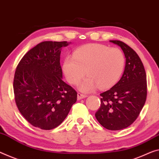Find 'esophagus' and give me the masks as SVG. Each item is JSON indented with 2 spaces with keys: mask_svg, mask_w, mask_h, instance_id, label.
Returning a JSON list of instances; mask_svg holds the SVG:
<instances>
[{
  "mask_svg": "<svg viewBox=\"0 0 159 159\" xmlns=\"http://www.w3.org/2000/svg\"><path fill=\"white\" fill-rule=\"evenodd\" d=\"M85 97H87L86 95L82 94H81V93H78V94H77V99H79V100L82 99H84V98H85Z\"/></svg>",
  "mask_w": 159,
  "mask_h": 159,
  "instance_id": "1",
  "label": "esophagus"
}]
</instances>
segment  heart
I'll list each match as a JSON object with an SVG mask.
<instances>
[{
    "instance_id": "heart-1",
    "label": "heart",
    "mask_w": 159,
    "mask_h": 159,
    "mask_svg": "<svg viewBox=\"0 0 159 159\" xmlns=\"http://www.w3.org/2000/svg\"><path fill=\"white\" fill-rule=\"evenodd\" d=\"M125 65L124 53L118 48H109L106 45L92 44L82 47L67 57L62 65L66 80L76 84L84 76L78 88L84 93L97 89H108L120 79Z\"/></svg>"
}]
</instances>
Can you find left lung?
Instances as JSON below:
<instances>
[{"label":"left lung","instance_id":"left-lung-1","mask_svg":"<svg viewBox=\"0 0 159 159\" xmlns=\"http://www.w3.org/2000/svg\"><path fill=\"white\" fill-rule=\"evenodd\" d=\"M119 46L126 58L120 80L110 89L100 94L101 107L95 116L109 130L125 129L137 119L147 95L146 75L140 57L129 45L119 40H109Z\"/></svg>","mask_w":159,"mask_h":159}]
</instances>
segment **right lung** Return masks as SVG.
<instances>
[{
  "label": "right lung",
  "mask_w": 159,
  "mask_h": 159,
  "mask_svg": "<svg viewBox=\"0 0 159 159\" xmlns=\"http://www.w3.org/2000/svg\"><path fill=\"white\" fill-rule=\"evenodd\" d=\"M70 43L45 41L23 56L15 72L13 90L18 110L35 127L50 130L67 117L77 94L62 80V48Z\"/></svg>",
  "instance_id": "right-lung-1"
}]
</instances>
